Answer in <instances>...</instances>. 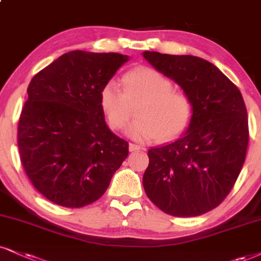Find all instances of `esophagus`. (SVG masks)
Listing matches in <instances>:
<instances>
[{
  "instance_id": "34e87169",
  "label": "esophagus",
  "mask_w": 261,
  "mask_h": 261,
  "mask_svg": "<svg viewBox=\"0 0 261 261\" xmlns=\"http://www.w3.org/2000/svg\"><path fill=\"white\" fill-rule=\"evenodd\" d=\"M128 149H129L130 152H133V151H139L141 149V146L140 145H137V144L130 143L129 145H128Z\"/></svg>"
}]
</instances>
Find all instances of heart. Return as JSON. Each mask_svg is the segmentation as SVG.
Here are the masks:
<instances>
[{"label":"heart","instance_id":"b5f03b06","mask_svg":"<svg viewBox=\"0 0 261 261\" xmlns=\"http://www.w3.org/2000/svg\"><path fill=\"white\" fill-rule=\"evenodd\" d=\"M123 92L115 81H109L99 95L100 108L112 129H118L132 115L137 104V117L127 124L124 133L138 140L165 141L185 129L192 114L188 94L173 89V83L149 67L127 72L122 79Z\"/></svg>","mask_w":261,"mask_h":261}]
</instances>
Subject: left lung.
Wrapping results in <instances>:
<instances>
[{
  "label": "left lung",
  "instance_id": "8db88e82",
  "mask_svg": "<svg viewBox=\"0 0 261 261\" xmlns=\"http://www.w3.org/2000/svg\"><path fill=\"white\" fill-rule=\"evenodd\" d=\"M191 100L188 129L151 147L143 176L146 196L173 217H197L218 207L239 178L248 146V117L240 89L208 60L143 53Z\"/></svg>",
  "mask_w": 261,
  "mask_h": 261
}]
</instances>
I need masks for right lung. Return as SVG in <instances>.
I'll use <instances>...</instances> for the list:
<instances>
[{
    "mask_svg": "<svg viewBox=\"0 0 261 261\" xmlns=\"http://www.w3.org/2000/svg\"><path fill=\"white\" fill-rule=\"evenodd\" d=\"M129 57L72 50L32 77L18 125V146L32 185L53 203L91 204L128 156L109 129L101 88Z\"/></svg>",
    "mask_w": 261,
    "mask_h": 261,
    "instance_id": "1",
    "label": "right lung"
}]
</instances>
